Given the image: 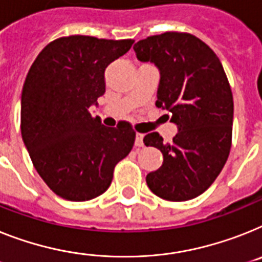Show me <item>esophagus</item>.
Wrapping results in <instances>:
<instances>
[{
	"mask_svg": "<svg viewBox=\"0 0 262 262\" xmlns=\"http://www.w3.org/2000/svg\"><path fill=\"white\" fill-rule=\"evenodd\" d=\"M136 148H142L144 146V135H141V133H137V136H136Z\"/></svg>",
	"mask_w": 262,
	"mask_h": 262,
	"instance_id": "esophagus-1",
	"label": "esophagus"
}]
</instances>
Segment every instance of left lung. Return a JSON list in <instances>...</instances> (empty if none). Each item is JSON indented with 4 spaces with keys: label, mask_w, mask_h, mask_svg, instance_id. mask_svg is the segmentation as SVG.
Wrapping results in <instances>:
<instances>
[{
    "label": "left lung",
    "mask_w": 262,
    "mask_h": 262,
    "mask_svg": "<svg viewBox=\"0 0 262 262\" xmlns=\"http://www.w3.org/2000/svg\"><path fill=\"white\" fill-rule=\"evenodd\" d=\"M133 49L138 60L160 69L156 106L166 109L179 127L172 144H164L157 132L144 137L146 146L164 156L162 166L146 176V184L168 201L194 199L214 182L232 146L233 96L223 63L189 33L150 36Z\"/></svg>",
    "instance_id": "left-lung-1"
}]
</instances>
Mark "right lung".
Here are the masks:
<instances>
[{"label":"right lung","instance_id":"right-lung-1","mask_svg":"<svg viewBox=\"0 0 262 262\" xmlns=\"http://www.w3.org/2000/svg\"><path fill=\"white\" fill-rule=\"evenodd\" d=\"M135 39L61 37L32 63L21 96V135L34 168L61 199L88 201L109 188L114 166L130 153L126 121L106 127L90 106L105 93V69Z\"/></svg>","mask_w":262,"mask_h":262}]
</instances>
